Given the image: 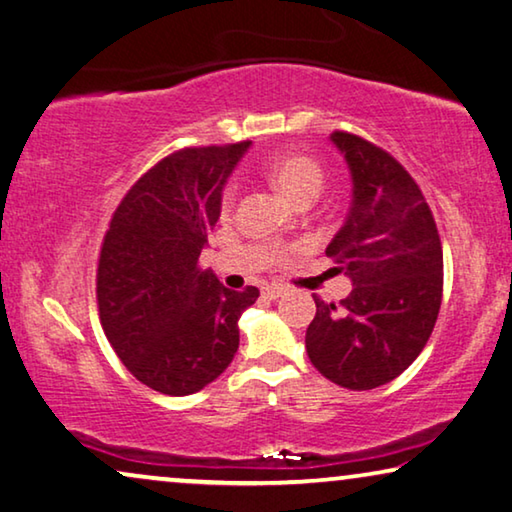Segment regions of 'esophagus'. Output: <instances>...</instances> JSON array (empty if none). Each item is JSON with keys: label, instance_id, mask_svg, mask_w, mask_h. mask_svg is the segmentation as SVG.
Masks as SVG:
<instances>
[{"label": "esophagus", "instance_id": "esophagus-1", "mask_svg": "<svg viewBox=\"0 0 512 512\" xmlns=\"http://www.w3.org/2000/svg\"><path fill=\"white\" fill-rule=\"evenodd\" d=\"M263 295H265V298H270V300H277V298H281V295H284V288L277 286V284L265 286L263 288Z\"/></svg>", "mask_w": 512, "mask_h": 512}]
</instances>
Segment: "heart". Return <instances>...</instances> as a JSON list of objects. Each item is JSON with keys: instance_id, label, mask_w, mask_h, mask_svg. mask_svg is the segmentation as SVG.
I'll return each mask as SVG.
<instances>
[{"instance_id": "heart-1", "label": "heart", "mask_w": 512, "mask_h": 512, "mask_svg": "<svg viewBox=\"0 0 512 512\" xmlns=\"http://www.w3.org/2000/svg\"><path fill=\"white\" fill-rule=\"evenodd\" d=\"M268 177L272 187L279 191L281 198L288 203L298 205L300 201H314L323 187V170L314 159L302 157V154H286V157L274 159L268 168ZM233 201V187L224 191L221 203L224 207Z\"/></svg>"}]
</instances>
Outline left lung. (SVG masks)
<instances>
[{
	"label": "left lung",
	"mask_w": 512,
	"mask_h": 512,
	"mask_svg": "<svg viewBox=\"0 0 512 512\" xmlns=\"http://www.w3.org/2000/svg\"><path fill=\"white\" fill-rule=\"evenodd\" d=\"M330 140L351 170L353 198L325 254L353 291L339 305L314 295L305 346L325 379L372 390L397 379L432 335L443 251L425 196L395 157L348 131Z\"/></svg>",
	"instance_id": "left-lung-1"
}]
</instances>
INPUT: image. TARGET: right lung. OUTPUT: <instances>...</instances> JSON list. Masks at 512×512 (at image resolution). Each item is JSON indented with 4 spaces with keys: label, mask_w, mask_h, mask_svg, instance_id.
I'll return each instance as SVG.
<instances>
[{
    "label": "right lung",
    "mask_w": 512,
    "mask_h": 512,
    "mask_svg": "<svg viewBox=\"0 0 512 512\" xmlns=\"http://www.w3.org/2000/svg\"><path fill=\"white\" fill-rule=\"evenodd\" d=\"M184 147L127 191L103 235L96 268L99 318L117 358L170 397L203 390L231 365L238 321L258 288L231 291L198 256L221 214V191L247 152Z\"/></svg>",
    "instance_id": "obj_1"
}]
</instances>
